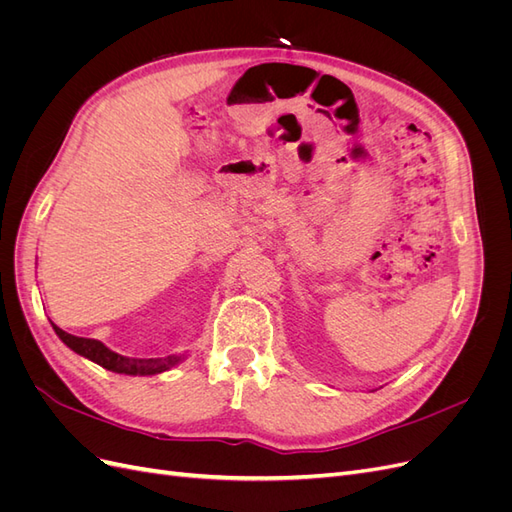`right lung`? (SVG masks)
<instances>
[{"label":"right lung","instance_id":"add662e5","mask_svg":"<svg viewBox=\"0 0 512 512\" xmlns=\"http://www.w3.org/2000/svg\"><path fill=\"white\" fill-rule=\"evenodd\" d=\"M53 324V322H51ZM55 333L59 335L61 342H64L70 350L76 354L85 356V359L102 365L108 371H115V374H128V376H153L162 374L168 367H173L181 361V356H166V359H132V356H121L113 350H108L98 339H87V337H76L66 331H61L53 324Z\"/></svg>","mask_w":512,"mask_h":512}]
</instances>
